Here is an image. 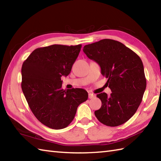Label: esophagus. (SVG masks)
Wrapping results in <instances>:
<instances>
[{
    "mask_svg": "<svg viewBox=\"0 0 161 161\" xmlns=\"http://www.w3.org/2000/svg\"><path fill=\"white\" fill-rule=\"evenodd\" d=\"M95 97V95L91 93H88V98L89 99H93Z\"/></svg>",
    "mask_w": 161,
    "mask_h": 161,
    "instance_id": "34e87169",
    "label": "esophagus"
}]
</instances>
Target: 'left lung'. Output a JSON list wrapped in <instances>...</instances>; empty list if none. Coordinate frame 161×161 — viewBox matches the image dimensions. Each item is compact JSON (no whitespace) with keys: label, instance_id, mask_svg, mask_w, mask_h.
<instances>
[{"label":"left lung","instance_id":"1","mask_svg":"<svg viewBox=\"0 0 161 161\" xmlns=\"http://www.w3.org/2000/svg\"><path fill=\"white\" fill-rule=\"evenodd\" d=\"M84 53L101 68L108 78L112 93L97 95L101 108L95 111L102 124L117 126L124 124L135 114L146 89V78L142 60L124 44L112 39H102L84 46Z\"/></svg>","mask_w":161,"mask_h":161}]
</instances>
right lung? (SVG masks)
Instances as JSON below:
<instances>
[{
	"instance_id": "right-lung-1",
	"label": "right lung",
	"mask_w": 161,
	"mask_h": 161,
	"mask_svg": "<svg viewBox=\"0 0 161 161\" xmlns=\"http://www.w3.org/2000/svg\"><path fill=\"white\" fill-rule=\"evenodd\" d=\"M81 45L54 44L36 48L24 61L21 68L23 93L38 120L53 129L70 124L78 106L88 99L82 88L66 91L61 77L70 74Z\"/></svg>"
}]
</instances>
